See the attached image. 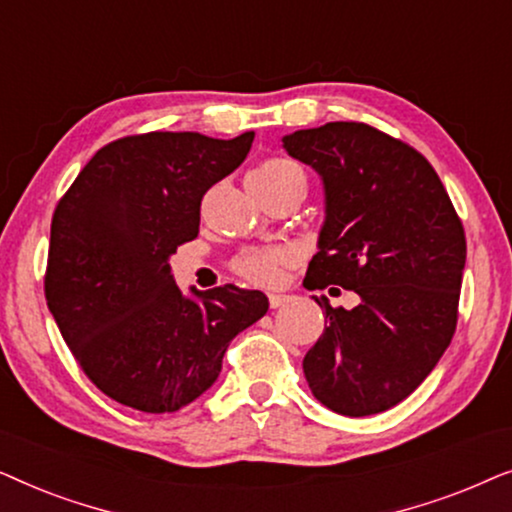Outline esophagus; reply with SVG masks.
<instances>
[{"instance_id":"1","label":"esophagus","mask_w":512,"mask_h":512,"mask_svg":"<svg viewBox=\"0 0 512 512\" xmlns=\"http://www.w3.org/2000/svg\"><path fill=\"white\" fill-rule=\"evenodd\" d=\"M268 298H270L272 310H277V307H282V305L289 303V296H282V293H270Z\"/></svg>"}]
</instances>
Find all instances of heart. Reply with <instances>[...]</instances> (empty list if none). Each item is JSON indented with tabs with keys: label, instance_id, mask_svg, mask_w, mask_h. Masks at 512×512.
<instances>
[{
	"label": "heart",
	"instance_id": "b5f03b06",
	"mask_svg": "<svg viewBox=\"0 0 512 512\" xmlns=\"http://www.w3.org/2000/svg\"><path fill=\"white\" fill-rule=\"evenodd\" d=\"M296 181L305 184L303 170L293 160L282 156L265 158L261 165L249 172V188L256 195L277 191V188L296 184ZM293 258H296V254L286 247L249 249L235 258L233 268L237 275L249 279V282L261 286H275L282 282L284 270L293 263Z\"/></svg>",
	"mask_w": 512,
	"mask_h": 512
}]
</instances>
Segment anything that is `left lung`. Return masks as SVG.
Wrapping results in <instances>:
<instances>
[{
    "instance_id": "left-lung-1",
    "label": "left lung",
    "mask_w": 512,
    "mask_h": 512,
    "mask_svg": "<svg viewBox=\"0 0 512 512\" xmlns=\"http://www.w3.org/2000/svg\"><path fill=\"white\" fill-rule=\"evenodd\" d=\"M324 179L326 221L307 289L359 293L324 307L328 326L303 359L312 394L338 415L394 408L436 368L459 317L466 235L429 160L366 123L335 121L284 137Z\"/></svg>"
}]
</instances>
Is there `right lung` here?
<instances>
[{
    "label": "right lung",
    "mask_w": 512,
    "mask_h": 512,
    "mask_svg": "<svg viewBox=\"0 0 512 512\" xmlns=\"http://www.w3.org/2000/svg\"><path fill=\"white\" fill-rule=\"evenodd\" d=\"M254 132H144L102 146L62 195L44 275L48 310L88 380L116 403L174 412L212 387L230 340L268 312L235 284L186 298L167 263L198 237L200 202Z\"/></svg>",
    "instance_id": "right-lung-1"
}]
</instances>
